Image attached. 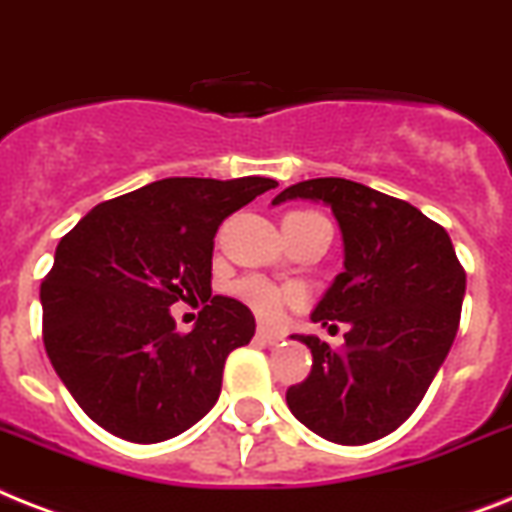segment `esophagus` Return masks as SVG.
<instances>
[{
  "mask_svg": "<svg viewBox=\"0 0 512 512\" xmlns=\"http://www.w3.org/2000/svg\"><path fill=\"white\" fill-rule=\"evenodd\" d=\"M257 338L263 343H268V346H276V343L283 341L281 333H276V330H268V328H257Z\"/></svg>",
  "mask_w": 512,
  "mask_h": 512,
  "instance_id": "34e87169",
  "label": "esophagus"
}]
</instances>
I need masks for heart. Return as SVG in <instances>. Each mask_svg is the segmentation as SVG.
<instances>
[{
  "label": "heart",
  "instance_id": "obj_1",
  "mask_svg": "<svg viewBox=\"0 0 512 512\" xmlns=\"http://www.w3.org/2000/svg\"><path fill=\"white\" fill-rule=\"evenodd\" d=\"M234 296L265 322L278 320L286 304L302 299V294L294 286H278L263 276H244L242 281H236Z\"/></svg>",
  "mask_w": 512,
  "mask_h": 512
}]
</instances>
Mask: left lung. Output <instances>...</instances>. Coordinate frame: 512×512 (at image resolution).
Masks as SVG:
<instances>
[{
  "label": "left lung",
  "mask_w": 512,
  "mask_h": 512,
  "mask_svg": "<svg viewBox=\"0 0 512 512\" xmlns=\"http://www.w3.org/2000/svg\"><path fill=\"white\" fill-rule=\"evenodd\" d=\"M328 205L343 239V273L312 322H346L341 349L291 336L312 351V372L286 390L291 414L338 445H367L422 403L461 322L463 273L448 231L422 210L359 182L325 176L291 184L273 205Z\"/></svg>",
  "instance_id": "1"
}]
</instances>
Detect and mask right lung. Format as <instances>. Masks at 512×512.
<instances>
[{"mask_svg": "<svg viewBox=\"0 0 512 512\" xmlns=\"http://www.w3.org/2000/svg\"><path fill=\"white\" fill-rule=\"evenodd\" d=\"M276 179L171 176L106 200L57 244L41 283L44 346L77 406L111 435L163 442L216 406L223 364L255 336V317L210 296L213 236L223 218ZM206 302L176 334L170 304Z\"/></svg>", "mask_w": 512, "mask_h": 512, "instance_id": "1", "label": "right lung"}]
</instances>
